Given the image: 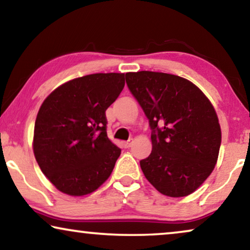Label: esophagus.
I'll use <instances>...</instances> for the list:
<instances>
[{
    "label": "esophagus",
    "mask_w": 250,
    "mask_h": 250,
    "mask_svg": "<svg viewBox=\"0 0 250 250\" xmlns=\"http://www.w3.org/2000/svg\"><path fill=\"white\" fill-rule=\"evenodd\" d=\"M132 142H133L132 139L131 140H127V141L123 142V146H124V148H129V146H132Z\"/></svg>",
    "instance_id": "34e87169"
}]
</instances>
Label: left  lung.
<instances>
[{"label":"left lung","mask_w":250,"mask_h":250,"mask_svg":"<svg viewBox=\"0 0 250 250\" xmlns=\"http://www.w3.org/2000/svg\"><path fill=\"white\" fill-rule=\"evenodd\" d=\"M128 90L151 128L152 151L140 160L146 180L168 197L196 191L216 165L221 127L213 104L190 81L176 75H125Z\"/></svg>","instance_id":"8db88e82"}]
</instances>
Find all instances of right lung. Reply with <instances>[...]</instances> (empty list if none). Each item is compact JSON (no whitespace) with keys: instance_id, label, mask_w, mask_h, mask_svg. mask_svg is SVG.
I'll return each mask as SVG.
<instances>
[{"instance_id":"add662e5","label":"right lung","mask_w":250,"mask_h":250,"mask_svg":"<svg viewBox=\"0 0 250 250\" xmlns=\"http://www.w3.org/2000/svg\"><path fill=\"white\" fill-rule=\"evenodd\" d=\"M124 85L125 74L86 75L56 88L41 105L34 155L61 192L84 196L110 176L121 149L107 136L105 110Z\"/></svg>"}]
</instances>
